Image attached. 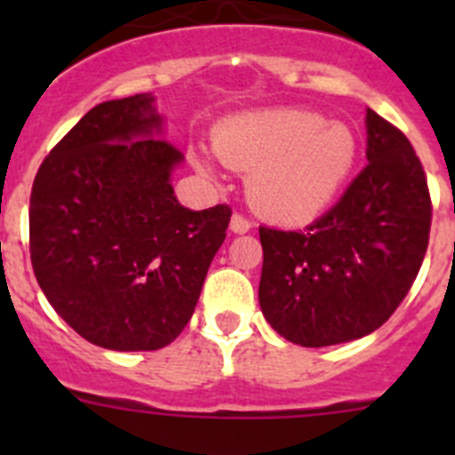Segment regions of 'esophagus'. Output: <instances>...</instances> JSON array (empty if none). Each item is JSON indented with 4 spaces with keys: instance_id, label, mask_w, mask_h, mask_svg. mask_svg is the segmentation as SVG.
<instances>
[{
    "instance_id": "esophagus-1",
    "label": "esophagus",
    "mask_w": 455,
    "mask_h": 455,
    "mask_svg": "<svg viewBox=\"0 0 455 455\" xmlns=\"http://www.w3.org/2000/svg\"><path fill=\"white\" fill-rule=\"evenodd\" d=\"M231 231L237 233V235H242V233H249L251 231V222L244 218V215L235 213L231 218Z\"/></svg>"
}]
</instances>
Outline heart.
<instances>
[{
    "mask_svg": "<svg viewBox=\"0 0 455 455\" xmlns=\"http://www.w3.org/2000/svg\"><path fill=\"white\" fill-rule=\"evenodd\" d=\"M213 149L227 167L251 172L249 198L261 215L299 224L337 198L356 164L359 140L346 123L308 109H268L227 118ZM194 164L213 176L209 156L196 154Z\"/></svg>",
    "mask_w": 455,
    "mask_h": 455,
    "instance_id": "heart-1",
    "label": "heart"
}]
</instances>
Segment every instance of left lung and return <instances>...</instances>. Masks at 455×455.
<instances>
[{
  "label": "left lung",
  "mask_w": 455,
  "mask_h": 455,
  "mask_svg": "<svg viewBox=\"0 0 455 455\" xmlns=\"http://www.w3.org/2000/svg\"><path fill=\"white\" fill-rule=\"evenodd\" d=\"M368 164L304 231L259 227V306L277 334L304 347L374 332L401 306L423 264L431 198L414 147L374 109Z\"/></svg>",
  "instance_id": "1"
}]
</instances>
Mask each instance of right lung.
Segmentation results:
<instances>
[{
  "label": "right lung",
  "mask_w": 455,
  "mask_h": 455,
  "mask_svg": "<svg viewBox=\"0 0 455 455\" xmlns=\"http://www.w3.org/2000/svg\"><path fill=\"white\" fill-rule=\"evenodd\" d=\"M154 96L105 100L54 145L30 194V259L50 306L108 350L169 346L227 237V204L173 196L185 154L158 139Z\"/></svg>",
  "instance_id": "right-lung-1"
}]
</instances>
